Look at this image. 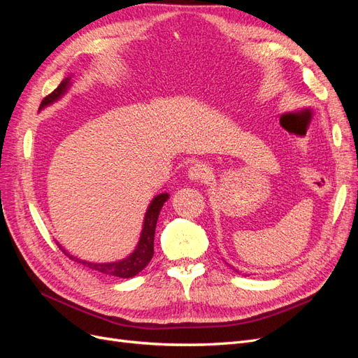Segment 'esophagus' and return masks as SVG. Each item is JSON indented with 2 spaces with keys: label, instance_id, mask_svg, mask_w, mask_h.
<instances>
[{
  "label": "esophagus",
  "instance_id": "34e87169",
  "mask_svg": "<svg viewBox=\"0 0 358 358\" xmlns=\"http://www.w3.org/2000/svg\"><path fill=\"white\" fill-rule=\"evenodd\" d=\"M210 175V169L204 162H194L188 169V179L191 182H200L206 180Z\"/></svg>",
  "mask_w": 358,
  "mask_h": 358
}]
</instances>
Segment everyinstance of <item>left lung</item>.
<instances>
[{"label":"left lung","mask_w":358,"mask_h":358,"mask_svg":"<svg viewBox=\"0 0 358 358\" xmlns=\"http://www.w3.org/2000/svg\"><path fill=\"white\" fill-rule=\"evenodd\" d=\"M225 264H229V263H225ZM230 267H231V266H230ZM231 268L234 270V272H236V273H239V270H237V268H234V267H231Z\"/></svg>","instance_id":"obj_1"}]
</instances>
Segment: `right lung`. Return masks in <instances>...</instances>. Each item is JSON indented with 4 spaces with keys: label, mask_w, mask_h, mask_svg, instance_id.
<instances>
[{
    "label": "right lung",
    "mask_w": 358,
    "mask_h": 358,
    "mask_svg": "<svg viewBox=\"0 0 358 358\" xmlns=\"http://www.w3.org/2000/svg\"><path fill=\"white\" fill-rule=\"evenodd\" d=\"M71 76H67V78L59 83L58 88L41 101L40 110H43L45 107H48L53 103L59 101L62 96L69 92L70 86L73 85ZM169 197H170L169 192H161V194H158V196H155L152 200H150L148 209H146V213H145L142 233H140L137 246L134 248V251L131 254L127 255L122 259H117V262H110V263L85 262V259H80L78 257L71 255L59 242H57V245L59 246V249L64 254L73 259V262L82 263L83 266L95 270V272H100L103 275H109V276H116V278H133L137 273L142 272V270L149 264V262L154 257L155 227H157V221H158V216H159L162 206H164V203L169 200Z\"/></svg>",
    "instance_id": "right-lung-1"
}]
</instances>
